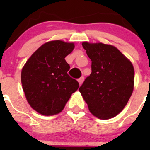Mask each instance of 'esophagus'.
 Masks as SVG:
<instances>
[{
	"label": "esophagus",
	"instance_id": "esophagus-1",
	"mask_svg": "<svg viewBox=\"0 0 150 150\" xmlns=\"http://www.w3.org/2000/svg\"><path fill=\"white\" fill-rule=\"evenodd\" d=\"M83 80H84V77L83 76H81V77L78 79V82H79V85H81L83 83Z\"/></svg>",
	"mask_w": 150,
	"mask_h": 150
}]
</instances>
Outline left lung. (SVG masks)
<instances>
[{
    "mask_svg": "<svg viewBox=\"0 0 150 150\" xmlns=\"http://www.w3.org/2000/svg\"><path fill=\"white\" fill-rule=\"evenodd\" d=\"M91 61V73L79 90L90 112L101 120L114 117L128 103L134 89L132 62L111 45L83 42Z\"/></svg>",
    "mask_w": 150,
    "mask_h": 150,
    "instance_id": "8db88e82",
    "label": "left lung"
}]
</instances>
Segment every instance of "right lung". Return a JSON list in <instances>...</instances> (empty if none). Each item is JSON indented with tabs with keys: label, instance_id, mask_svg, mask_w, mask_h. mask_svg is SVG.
<instances>
[{
	"label": "right lung",
	"instance_id": "add662e5",
	"mask_svg": "<svg viewBox=\"0 0 150 150\" xmlns=\"http://www.w3.org/2000/svg\"><path fill=\"white\" fill-rule=\"evenodd\" d=\"M73 43L54 40L46 43L29 58L22 70V88L28 104L44 116L62 112L79 83L69 76L65 57Z\"/></svg>",
	"mask_w": 150,
	"mask_h": 150
}]
</instances>
